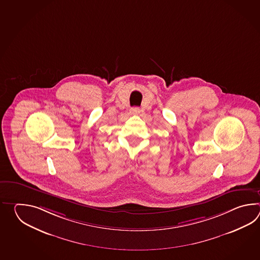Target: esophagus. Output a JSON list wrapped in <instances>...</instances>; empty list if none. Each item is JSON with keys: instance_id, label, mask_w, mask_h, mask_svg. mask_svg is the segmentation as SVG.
I'll return each mask as SVG.
<instances>
[{"instance_id": "obj_1", "label": "esophagus", "mask_w": 260, "mask_h": 260, "mask_svg": "<svg viewBox=\"0 0 260 260\" xmlns=\"http://www.w3.org/2000/svg\"><path fill=\"white\" fill-rule=\"evenodd\" d=\"M139 109L138 108H133L130 110V112L132 113V114H138L139 113Z\"/></svg>"}]
</instances>
